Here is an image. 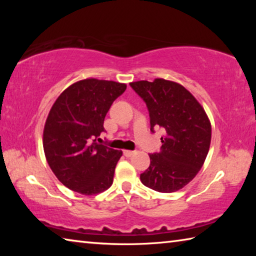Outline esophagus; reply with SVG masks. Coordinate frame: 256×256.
Returning <instances> with one entry per match:
<instances>
[{
	"instance_id": "1",
	"label": "esophagus",
	"mask_w": 256,
	"mask_h": 256,
	"mask_svg": "<svg viewBox=\"0 0 256 256\" xmlns=\"http://www.w3.org/2000/svg\"><path fill=\"white\" fill-rule=\"evenodd\" d=\"M123 154L125 157H131V156L134 154V151H131V150H124Z\"/></svg>"
}]
</instances>
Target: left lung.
<instances>
[{
  "label": "left lung",
  "mask_w": 256,
  "mask_h": 256,
  "mask_svg": "<svg viewBox=\"0 0 256 256\" xmlns=\"http://www.w3.org/2000/svg\"><path fill=\"white\" fill-rule=\"evenodd\" d=\"M130 86L146 104L150 130H164L159 154H149L150 166L140 175L142 184L170 193L188 185L204 164L211 142V123L196 97L174 81L154 79Z\"/></svg>",
  "instance_id": "8db88e82"
}]
</instances>
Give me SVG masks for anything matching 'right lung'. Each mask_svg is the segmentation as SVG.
I'll return each mask as SVG.
<instances>
[{
	"instance_id": "obj_1",
	"label": "right lung",
	"mask_w": 256,
	"mask_h": 256,
	"mask_svg": "<svg viewBox=\"0 0 256 256\" xmlns=\"http://www.w3.org/2000/svg\"><path fill=\"white\" fill-rule=\"evenodd\" d=\"M126 84L90 78L64 90L47 116L42 146L58 180L74 192L94 196L110 188L122 151L98 144L104 120Z\"/></svg>"
}]
</instances>
